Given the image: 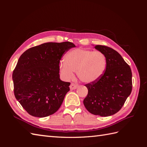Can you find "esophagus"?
I'll list each match as a JSON object with an SVG mask.
<instances>
[{
    "mask_svg": "<svg viewBox=\"0 0 147 147\" xmlns=\"http://www.w3.org/2000/svg\"><path fill=\"white\" fill-rule=\"evenodd\" d=\"M78 88V85L76 84H74V83H72L70 85V89L71 90H75V89H77Z\"/></svg>",
    "mask_w": 147,
    "mask_h": 147,
    "instance_id": "1",
    "label": "esophagus"
}]
</instances>
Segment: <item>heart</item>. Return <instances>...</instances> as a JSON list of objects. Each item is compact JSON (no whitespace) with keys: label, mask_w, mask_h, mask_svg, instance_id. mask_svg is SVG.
I'll return each instance as SVG.
<instances>
[{"label":"heart","mask_w":147,"mask_h":147,"mask_svg":"<svg viewBox=\"0 0 147 147\" xmlns=\"http://www.w3.org/2000/svg\"><path fill=\"white\" fill-rule=\"evenodd\" d=\"M106 65L107 59L104 53L78 48L67 53L64 61L59 64V69L65 79H71L74 77V72H77L80 80L91 83L99 80L102 77Z\"/></svg>","instance_id":"1"}]
</instances>
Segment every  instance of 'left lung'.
Here are the masks:
<instances>
[{"mask_svg": "<svg viewBox=\"0 0 147 147\" xmlns=\"http://www.w3.org/2000/svg\"><path fill=\"white\" fill-rule=\"evenodd\" d=\"M95 48L106 57L105 72L96 82L85 84L88 90L83 104L91 113L109 117L117 113L132 91L131 69L113 49L103 45Z\"/></svg>", "mask_w": 147, "mask_h": 147, "instance_id": "8db88e82", "label": "left lung"}]
</instances>
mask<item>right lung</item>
<instances>
[{
  "mask_svg": "<svg viewBox=\"0 0 147 147\" xmlns=\"http://www.w3.org/2000/svg\"><path fill=\"white\" fill-rule=\"evenodd\" d=\"M75 47L72 42H48L24 51L12 78L16 100L29 114L43 118L55 113L63 103L70 83L61 80L62 56Z\"/></svg>",
  "mask_w": 147,
  "mask_h": 147,
  "instance_id": "1",
  "label": "right lung"
}]
</instances>
